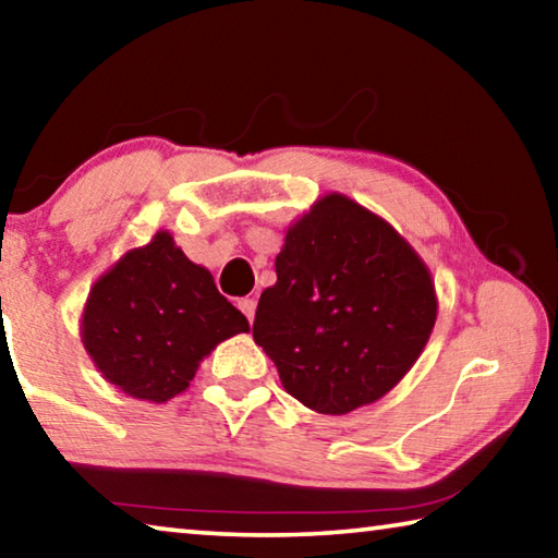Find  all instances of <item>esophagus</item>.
I'll return each instance as SVG.
<instances>
[{
  "mask_svg": "<svg viewBox=\"0 0 558 558\" xmlns=\"http://www.w3.org/2000/svg\"><path fill=\"white\" fill-rule=\"evenodd\" d=\"M256 305H258L256 298H241L239 300V310L245 317H248V323H253V317H256Z\"/></svg>",
  "mask_w": 558,
  "mask_h": 558,
  "instance_id": "1",
  "label": "esophagus"
}]
</instances>
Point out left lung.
Wrapping results in <instances>:
<instances>
[{
  "label": "left lung",
  "instance_id": "8db88e82",
  "mask_svg": "<svg viewBox=\"0 0 558 558\" xmlns=\"http://www.w3.org/2000/svg\"><path fill=\"white\" fill-rule=\"evenodd\" d=\"M253 339L290 396L344 415L379 401L426 347L438 315L430 270L391 223L327 194L290 226Z\"/></svg>",
  "mask_w": 558,
  "mask_h": 558
}]
</instances>
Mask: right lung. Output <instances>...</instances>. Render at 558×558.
I'll list each match as a JSON object with an SVG mask.
<instances>
[{"label":"right lung","mask_w":558,"mask_h":558,"mask_svg":"<svg viewBox=\"0 0 558 558\" xmlns=\"http://www.w3.org/2000/svg\"><path fill=\"white\" fill-rule=\"evenodd\" d=\"M239 332H248V319L169 231L128 251L96 280L81 323L83 347L100 374L153 403L186 391L202 359Z\"/></svg>","instance_id":"1"}]
</instances>
